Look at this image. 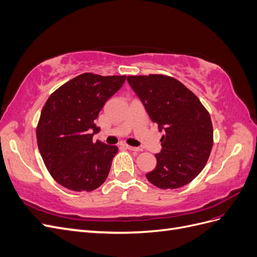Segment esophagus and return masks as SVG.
Listing matches in <instances>:
<instances>
[{"mask_svg": "<svg viewBox=\"0 0 257 257\" xmlns=\"http://www.w3.org/2000/svg\"><path fill=\"white\" fill-rule=\"evenodd\" d=\"M124 147H125L126 149H128V150H131V151H135V152L142 151L141 148H138V147H132V146H127V145H124Z\"/></svg>", "mask_w": 257, "mask_h": 257, "instance_id": "obj_1", "label": "esophagus"}]
</instances>
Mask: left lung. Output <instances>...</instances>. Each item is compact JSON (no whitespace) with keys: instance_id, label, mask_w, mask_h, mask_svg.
<instances>
[{"instance_id":"1","label":"left lung","mask_w":257,"mask_h":257,"mask_svg":"<svg viewBox=\"0 0 257 257\" xmlns=\"http://www.w3.org/2000/svg\"><path fill=\"white\" fill-rule=\"evenodd\" d=\"M150 119L164 132L157 166L146 177L160 189H178L204 169L213 146L211 118L198 97L164 75L127 76Z\"/></svg>"}]
</instances>
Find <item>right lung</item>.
Masks as SVG:
<instances>
[{
    "instance_id": "add662e5",
    "label": "right lung",
    "mask_w": 257,
    "mask_h": 257,
    "mask_svg": "<svg viewBox=\"0 0 257 257\" xmlns=\"http://www.w3.org/2000/svg\"><path fill=\"white\" fill-rule=\"evenodd\" d=\"M125 78L81 74L54 91L43 107L37 146L48 172L64 188L90 192L107 179L118 148L93 143L100 131L94 120Z\"/></svg>"
}]
</instances>
